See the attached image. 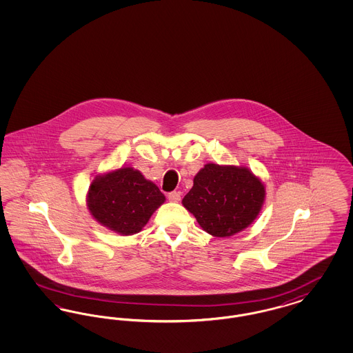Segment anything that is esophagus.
<instances>
[{
  "instance_id": "34e87169",
  "label": "esophagus",
  "mask_w": 353,
  "mask_h": 353,
  "mask_svg": "<svg viewBox=\"0 0 353 353\" xmlns=\"http://www.w3.org/2000/svg\"><path fill=\"white\" fill-rule=\"evenodd\" d=\"M168 200L172 202H179L181 200L180 192H170L168 194Z\"/></svg>"
}]
</instances>
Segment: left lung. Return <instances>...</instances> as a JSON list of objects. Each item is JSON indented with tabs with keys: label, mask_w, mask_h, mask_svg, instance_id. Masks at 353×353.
<instances>
[{
	"label": "left lung",
	"mask_w": 353,
	"mask_h": 353,
	"mask_svg": "<svg viewBox=\"0 0 353 353\" xmlns=\"http://www.w3.org/2000/svg\"><path fill=\"white\" fill-rule=\"evenodd\" d=\"M263 201L265 186L249 169L206 164L183 205L206 233L230 236L256 219Z\"/></svg>",
	"instance_id": "left-lung-1"
}]
</instances>
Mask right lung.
Listing matches in <instances>:
<instances>
[{"mask_svg": "<svg viewBox=\"0 0 353 353\" xmlns=\"http://www.w3.org/2000/svg\"><path fill=\"white\" fill-rule=\"evenodd\" d=\"M165 201L156 185L132 168H120L97 177L88 189L92 217L119 234L139 233L153 212Z\"/></svg>", "mask_w": 353, "mask_h": 353, "instance_id": "add662e5", "label": "right lung"}]
</instances>
